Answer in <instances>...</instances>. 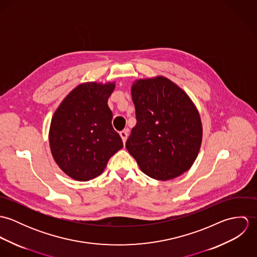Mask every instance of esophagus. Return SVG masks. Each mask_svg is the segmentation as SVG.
I'll return each mask as SVG.
<instances>
[{
    "label": "esophagus",
    "mask_w": 257,
    "mask_h": 257,
    "mask_svg": "<svg viewBox=\"0 0 257 257\" xmlns=\"http://www.w3.org/2000/svg\"><path fill=\"white\" fill-rule=\"evenodd\" d=\"M119 136H120V138H121V140H122V143L125 144V142H126V140H127V131H121V132L119 133Z\"/></svg>",
    "instance_id": "34e87169"
}]
</instances>
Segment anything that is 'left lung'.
I'll return each instance as SVG.
<instances>
[{
  "instance_id": "obj_1",
  "label": "left lung",
  "mask_w": 257,
  "mask_h": 257,
  "mask_svg": "<svg viewBox=\"0 0 257 257\" xmlns=\"http://www.w3.org/2000/svg\"><path fill=\"white\" fill-rule=\"evenodd\" d=\"M137 124L125 143L147 176L167 181L195 162L203 138L200 113L190 97L164 76L133 83Z\"/></svg>"
}]
</instances>
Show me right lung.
<instances>
[{"instance_id": "1", "label": "right lung", "mask_w": 257, "mask_h": 257, "mask_svg": "<svg viewBox=\"0 0 257 257\" xmlns=\"http://www.w3.org/2000/svg\"><path fill=\"white\" fill-rule=\"evenodd\" d=\"M114 82H86L64 98L51 118L48 140L58 167L77 181L101 175L123 145L112 128L108 99Z\"/></svg>"}]
</instances>
